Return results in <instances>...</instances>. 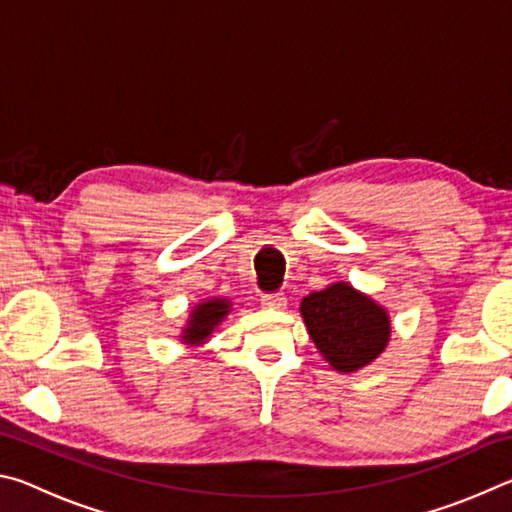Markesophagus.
Wrapping results in <instances>:
<instances>
[{"label":"esophagus","instance_id":"34e87169","mask_svg":"<svg viewBox=\"0 0 512 512\" xmlns=\"http://www.w3.org/2000/svg\"><path fill=\"white\" fill-rule=\"evenodd\" d=\"M262 305L266 309H284L287 307V298H284V293H264Z\"/></svg>","mask_w":512,"mask_h":512}]
</instances>
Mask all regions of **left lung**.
<instances>
[{
    "instance_id": "8db88e82",
    "label": "left lung",
    "mask_w": 512,
    "mask_h": 512,
    "mask_svg": "<svg viewBox=\"0 0 512 512\" xmlns=\"http://www.w3.org/2000/svg\"><path fill=\"white\" fill-rule=\"evenodd\" d=\"M300 311L311 341L325 361L341 372L368 366L384 352L391 336L386 309L345 282L309 293Z\"/></svg>"
}]
</instances>
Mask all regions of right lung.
<instances>
[{
	"mask_svg": "<svg viewBox=\"0 0 512 512\" xmlns=\"http://www.w3.org/2000/svg\"><path fill=\"white\" fill-rule=\"evenodd\" d=\"M230 302L228 300H221V298H212L207 302H201V305L194 307L192 311V318H189L187 329H185V336L183 339L187 343H201L205 341L207 336L212 334V329L221 323L225 318V314L230 311Z\"/></svg>",
	"mask_w": 512,
	"mask_h": 512,
	"instance_id": "add662e5",
	"label": "right lung"
}]
</instances>
